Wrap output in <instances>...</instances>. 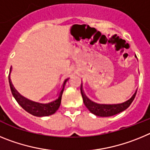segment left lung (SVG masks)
<instances>
[{
  "label": "left lung",
  "mask_w": 150,
  "mask_h": 150,
  "mask_svg": "<svg viewBox=\"0 0 150 150\" xmlns=\"http://www.w3.org/2000/svg\"><path fill=\"white\" fill-rule=\"evenodd\" d=\"M80 91H81L82 97H83L85 106L88 108V110L91 113L95 114V116H101V117H108V116H114V115L122 112L125 110H126L131 105V104L134 99L135 96H136V93H137V90H136L134 95L131 97V98H129L126 101L121 103V104H102L95 103V102L92 101L89 98H88L85 95L84 91H83V85L82 84Z\"/></svg>",
  "instance_id": "obj_1"
}]
</instances>
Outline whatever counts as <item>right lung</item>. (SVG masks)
<instances>
[{
	"instance_id": "right-lung-1",
	"label": "right lung",
	"mask_w": 150,
	"mask_h": 150,
	"mask_svg": "<svg viewBox=\"0 0 150 150\" xmlns=\"http://www.w3.org/2000/svg\"><path fill=\"white\" fill-rule=\"evenodd\" d=\"M11 67H10V74H9V83H10V89H11V92L13 94V97L15 98L16 100L18 102V104L21 106L25 111L29 112L30 114L33 115L34 116H38V117H41V116H48L50 115L54 114L58 109L60 107L61 100H62V96L63 94L64 88V86H65L66 83L68 80V79H66L63 83V86H62V90L59 92V95L57 99H55L53 101L50 102L48 104H41V103H38V102L32 101V100H29V99L26 98L20 94L18 93V91L15 89V88L13 87V84L11 83V79L10 78V72H11Z\"/></svg>"
}]
</instances>
